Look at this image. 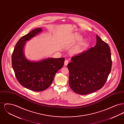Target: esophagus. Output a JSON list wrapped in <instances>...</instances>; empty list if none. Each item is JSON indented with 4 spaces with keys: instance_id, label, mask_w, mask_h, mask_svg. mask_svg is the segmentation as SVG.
<instances>
[{
    "instance_id": "34e87169",
    "label": "esophagus",
    "mask_w": 124,
    "mask_h": 124,
    "mask_svg": "<svg viewBox=\"0 0 124 124\" xmlns=\"http://www.w3.org/2000/svg\"><path fill=\"white\" fill-rule=\"evenodd\" d=\"M68 64V60H65V62H64V65L66 66Z\"/></svg>"
}]
</instances>
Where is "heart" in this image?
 <instances>
[{"mask_svg":"<svg viewBox=\"0 0 124 124\" xmlns=\"http://www.w3.org/2000/svg\"><path fill=\"white\" fill-rule=\"evenodd\" d=\"M82 38V37L80 35H78L76 37V39H80ZM85 41H82L80 42V43L79 44V45H78V46L75 47L74 50H73V53L75 54H78V53H80L81 52V51L82 50V48L83 46L85 45Z\"/></svg>","mask_w":124,"mask_h":124,"instance_id":"obj_1","label":"heart"}]
</instances>
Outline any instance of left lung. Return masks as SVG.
<instances>
[{
	"label": "left lung",
	"mask_w": 124,
	"mask_h": 124,
	"mask_svg": "<svg viewBox=\"0 0 124 124\" xmlns=\"http://www.w3.org/2000/svg\"><path fill=\"white\" fill-rule=\"evenodd\" d=\"M96 39L94 47L71 58L67 65L70 86L78 94H88L100 89L111 72L110 48L99 36Z\"/></svg>",
	"instance_id": "left-lung-1"
}]
</instances>
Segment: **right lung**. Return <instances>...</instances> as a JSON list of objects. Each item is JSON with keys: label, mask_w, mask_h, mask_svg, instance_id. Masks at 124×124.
<instances>
[{"label": "right lung", "mask_w": 124, "mask_h": 124, "mask_svg": "<svg viewBox=\"0 0 124 124\" xmlns=\"http://www.w3.org/2000/svg\"><path fill=\"white\" fill-rule=\"evenodd\" d=\"M42 31L41 28H37L23 36L12 54V66L18 81L24 87L35 92L43 91L50 86L65 61L64 58H48L38 61L26 59L24 52L26 42Z\"/></svg>", "instance_id": "obj_1"}]
</instances>
